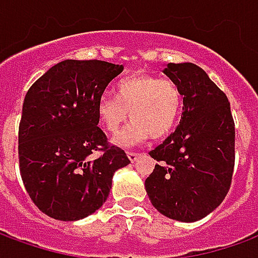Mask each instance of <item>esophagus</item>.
Listing matches in <instances>:
<instances>
[{"label": "esophagus", "instance_id": "1", "mask_svg": "<svg viewBox=\"0 0 258 258\" xmlns=\"http://www.w3.org/2000/svg\"><path fill=\"white\" fill-rule=\"evenodd\" d=\"M127 156L131 162H135L137 160V157L140 156V153H135V152H127Z\"/></svg>", "mask_w": 258, "mask_h": 258}]
</instances>
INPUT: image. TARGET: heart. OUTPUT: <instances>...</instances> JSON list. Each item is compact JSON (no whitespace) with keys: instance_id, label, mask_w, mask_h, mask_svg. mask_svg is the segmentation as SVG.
<instances>
[{"instance_id":"b5f03b06","label":"heart","mask_w":258,"mask_h":258,"mask_svg":"<svg viewBox=\"0 0 258 258\" xmlns=\"http://www.w3.org/2000/svg\"><path fill=\"white\" fill-rule=\"evenodd\" d=\"M184 96L179 85L170 79L149 74H134L120 80L114 96L102 95L96 105L98 121L114 138L117 145L131 146L146 141L163 140L173 133L182 112Z\"/></svg>"}]
</instances>
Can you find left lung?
<instances>
[{
  "label": "left lung",
  "mask_w": 258,
  "mask_h": 258,
  "mask_svg": "<svg viewBox=\"0 0 258 258\" xmlns=\"http://www.w3.org/2000/svg\"><path fill=\"white\" fill-rule=\"evenodd\" d=\"M166 76L182 91L177 130L149 152L157 164L146 178L163 216L194 222L221 205L232 182L235 123L227 95L194 63H168Z\"/></svg>",
  "instance_id": "left-lung-1"
}]
</instances>
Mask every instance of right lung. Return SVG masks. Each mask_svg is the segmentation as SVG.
<instances>
[{"instance_id":"1","label":"right lung","mask_w":258,"mask_h":258,"mask_svg":"<svg viewBox=\"0 0 258 258\" xmlns=\"http://www.w3.org/2000/svg\"><path fill=\"white\" fill-rule=\"evenodd\" d=\"M123 64L59 62L31 85L19 124L22 181L40 210L62 221L95 213L109 196L113 174L130 159L98 127L96 105ZM101 151L98 159L89 156Z\"/></svg>"}]
</instances>
